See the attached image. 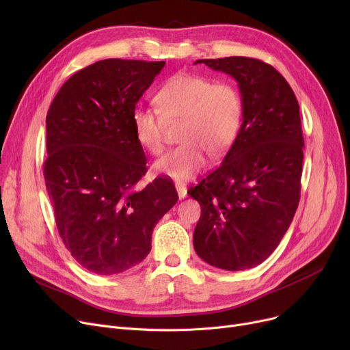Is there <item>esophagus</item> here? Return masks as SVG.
Returning a JSON list of instances; mask_svg holds the SVG:
<instances>
[{"label": "esophagus", "mask_w": 350, "mask_h": 350, "mask_svg": "<svg viewBox=\"0 0 350 350\" xmlns=\"http://www.w3.org/2000/svg\"><path fill=\"white\" fill-rule=\"evenodd\" d=\"M176 190L180 198H186L187 197V187L183 183H176Z\"/></svg>", "instance_id": "34e87169"}]
</instances>
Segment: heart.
<instances>
[{"mask_svg": "<svg viewBox=\"0 0 350 350\" xmlns=\"http://www.w3.org/2000/svg\"><path fill=\"white\" fill-rule=\"evenodd\" d=\"M160 113L136 106L132 126L136 140L149 153L159 156L165 147V127L183 122L180 139L185 142L160 159L154 169L174 180H187L206 165L207 152L224 154L240 132L244 116L243 96L232 83L178 73L156 95Z\"/></svg>", "mask_w": 350, "mask_h": 350, "instance_id": "1", "label": "heart"}]
</instances>
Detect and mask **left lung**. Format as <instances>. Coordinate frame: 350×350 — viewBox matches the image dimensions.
Wrapping results in <instances>:
<instances>
[{"label": "left lung", "instance_id": "left-lung-1", "mask_svg": "<svg viewBox=\"0 0 350 350\" xmlns=\"http://www.w3.org/2000/svg\"><path fill=\"white\" fill-rule=\"evenodd\" d=\"M196 64L237 81L244 116L221 165L187 191L201 207L193 244L207 264L243 271L268 258L298 208L304 161L299 105L281 73L260 59Z\"/></svg>", "mask_w": 350, "mask_h": 350}]
</instances>
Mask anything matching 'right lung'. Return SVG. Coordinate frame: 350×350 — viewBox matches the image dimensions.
I'll return each instance as SVG.
<instances>
[{"instance_id":"obj_1","label":"right lung","mask_w":350,"mask_h":350,"mask_svg":"<svg viewBox=\"0 0 350 350\" xmlns=\"http://www.w3.org/2000/svg\"><path fill=\"white\" fill-rule=\"evenodd\" d=\"M164 65L98 61L73 73L49 106L45 185L62 241L89 272L142 262L153 228L178 200L169 177L137 189L147 167L132 112Z\"/></svg>"}]
</instances>
